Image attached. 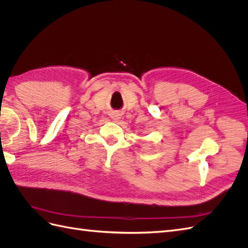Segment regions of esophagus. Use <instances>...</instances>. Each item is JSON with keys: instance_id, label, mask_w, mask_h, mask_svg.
Here are the masks:
<instances>
[{"instance_id": "1", "label": "esophagus", "mask_w": 248, "mask_h": 248, "mask_svg": "<svg viewBox=\"0 0 248 248\" xmlns=\"http://www.w3.org/2000/svg\"><path fill=\"white\" fill-rule=\"evenodd\" d=\"M120 118H121V116H120L119 112H112L111 114V119L115 120V121H118V120H120Z\"/></svg>"}]
</instances>
